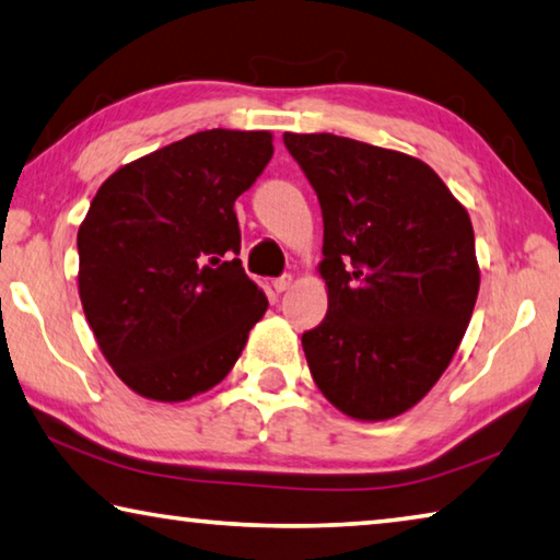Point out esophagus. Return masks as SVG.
Returning <instances> with one entry per match:
<instances>
[{
    "mask_svg": "<svg viewBox=\"0 0 560 560\" xmlns=\"http://www.w3.org/2000/svg\"><path fill=\"white\" fill-rule=\"evenodd\" d=\"M291 283H293V277H291V273H283V277L273 279L271 287H273V291H277V293H283V291H287V289L291 287Z\"/></svg>",
    "mask_w": 560,
    "mask_h": 560,
    "instance_id": "esophagus-1",
    "label": "esophagus"
}]
</instances>
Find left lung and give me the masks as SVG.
Instances as JSON below:
<instances>
[{"label":"left lung","mask_w":560,"mask_h":560,"mask_svg":"<svg viewBox=\"0 0 560 560\" xmlns=\"http://www.w3.org/2000/svg\"><path fill=\"white\" fill-rule=\"evenodd\" d=\"M324 214L328 314L301 336L326 400L360 422L390 420L428 395L479 293L474 230L434 170L334 132H283Z\"/></svg>","instance_id":"1"}]
</instances>
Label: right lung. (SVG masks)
<instances>
[{
  "mask_svg": "<svg viewBox=\"0 0 560 560\" xmlns=\"http://www.w3.org/2000/svg\"><path fill=\"white\" fill-rule=\"evenodd\" d=\"M269 130H202L118 167L79 226V296L132 393L212 390L267 314L246 277L234 200L273 155Z\"/></svg>",
  "mask_w": 560,
  "mask_h": 560,
  "instance_id": "right-lung-1",
  "label": "right lung"
}]
</instances>
